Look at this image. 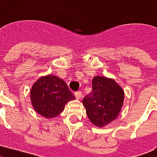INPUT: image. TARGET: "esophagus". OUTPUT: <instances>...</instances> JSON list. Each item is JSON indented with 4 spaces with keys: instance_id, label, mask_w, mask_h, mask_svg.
<instances>
[{
    "instance_id": "esophagus-1",
    "label": "esophagus",
    "mask_w": 157,
    "mask_h": 157,
    "mask_svg": "<svg viewBox=\"0 0 157 157\" xmlns=\"http://www.w3.org/2000/svg\"><path fill=\"white\" fill-rule=\"evenodd\" d=\"M75 97H76V99H81L82 98V91H76L75 93Z\"/></svg>"
}]
</instances>
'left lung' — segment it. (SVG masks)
I'll list each match as a JSON object with an SVG mask.
<instances>
[{
    "mask_svg": "<svg viewBox=\"0 0 157 157\" xmlns=\"http://www.w3.org/2000/svg\"><path fill=\"white\" fill-rule=\"evenodd\" d=\"M124 101V90L113 79L96 75L92 80V91L83 99L90 122L104 127L117 119Z\"/></svg>",
    "mask_w": 157,
    "mask_h": 157,
    "instance_id": "obj_1",
    "label": "left lung"
}]
</instances>
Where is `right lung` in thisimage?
I'll return each mask as SVG.
<instances>
[{"label": "right lung", "mask_w": 157, "mask_h": 157, "mask_svg": "<svg viewBox=\"0 0 157 157\" xmlns=\"http://www.w3.org/2000/svg\"><path fill=\"white\" fill-rule=\"evenodd\" d=\"M30 94L35 111L49 119L61 114L67 102L75 99L67 83L54 75L38 79L32 86Z\"/></svg>", "instance_id": "right-lung-1"}]
</instances>
